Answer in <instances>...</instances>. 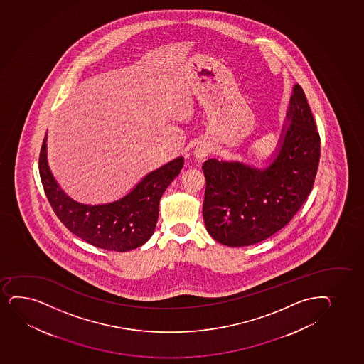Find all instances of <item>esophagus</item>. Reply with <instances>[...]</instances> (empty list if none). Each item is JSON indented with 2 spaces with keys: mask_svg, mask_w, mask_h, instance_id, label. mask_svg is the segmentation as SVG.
<instances>
[{
  "mask_svg": "<svg viewBox=\"0 0 364 364\" xmlns=\"http://www.w3.org/2000/svg\"><path fill=\"white\" fill-rule=\"evenodd\" d=\"M209 146H208V144H205V143H203V144H198V146L194 148V151H193L194 158L199 160V161H201L204 158H206V156L209 155Z\"/></svg>",
  "mask_w": 364,
  "mask_h": 364,
  "instance_id": "1",
  "label": "esophagus"
}]
</instances>
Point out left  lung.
<instances>
[{"label": "left lung", "instance_id": "left-lung-1", "mask_svg": "<svg viewBox=\"0 0 364 364\" xmlns=\"http://www.w3.org/2000/svg\"><path fill=\"white\" fill-rule=\"evenodd\" d=\"M319 151L314 115L304 90L295 85L276 151L266 166L238 160L203 164V216L210 235L227 247H247L287 226L312 191Z\"/></svg>", "mask_w": 364, "mask_h": 364}]
</instances>
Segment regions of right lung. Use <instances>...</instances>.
I'll return each mask as SVG.
<instances>
[{
  "mask_svg": "<svg viewBox=\"0 0 364 364\" xmlns=\"http://www.w3.org/2000/svg\"><path fill=\"white\" fill-rule=\"evenodd\" d=\"M38 167L47 199L64 226L95 247L124 252L141 247L154 233L160 199L183 167V156L149 172L126 196L107 204H82L60 188L47 161V134Z\"/></svg>",
  "mask_w": 364,
  "mask_h": 364,
  "instance_id": "1",
  "label": "right lung"
}]
</instances>
